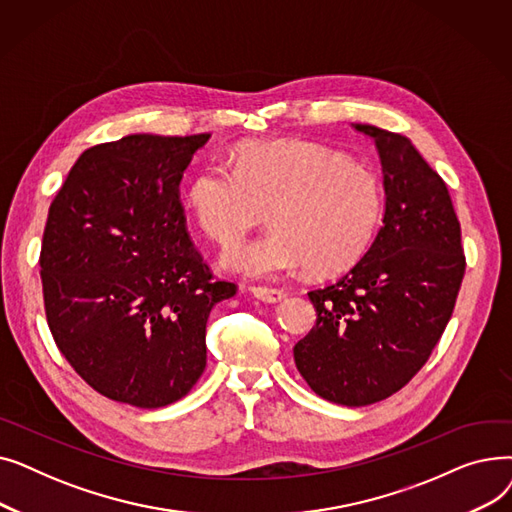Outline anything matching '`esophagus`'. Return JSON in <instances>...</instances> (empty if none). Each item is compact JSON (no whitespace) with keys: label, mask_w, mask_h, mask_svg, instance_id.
<instances>
[{"label":"esophagus","mask_w":512,"mask_h":512,"mask_svg":"<svg viewBox=\"0 0 512 512\" xmlns=\"http://www.w3.org/2000/svg\"><path fill=\"white\" fill-rule=\"evenodd\" d=\"M251 292L263 303H278L286 297V292L282 288H267V286H253Z\"/></svg>","instance_id":"obj_1"}]
</instances>
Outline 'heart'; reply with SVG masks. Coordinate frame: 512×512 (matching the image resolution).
Masks as SVG:
<instances>
[{
	"label": "heart",
	"instance_id": "b5f03b06",
	"mask_svg": "<svg viewBox=\"0 0 512 512\" xmlns=\"http://www.w3.org/2000/svg\"><path fill=\"white\" fill-rule=\"evenodd\" d=\"M186 207L199 230L222 247L270 211L272 232L224 255L228 270L276 278L307 265L313 276L357 263L378 230L384 193L363 161L305 141L240 147L232 170L207 166L188 184Z\"/></svg>",
	"mask_w": 512,
	"mask_h": 512
}]
</instances>
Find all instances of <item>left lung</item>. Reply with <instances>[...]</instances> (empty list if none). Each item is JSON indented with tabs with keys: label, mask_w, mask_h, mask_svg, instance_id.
Wrapping results in <instances>:
<instances>
[{
	"label": "left lung",
	"mask_w": 512,
	"mask_h": 512,
	"mask_svg": "<svg viewBox=\"0 0 512 512\" xmlns=\"http://www.w3.org/2000/svg\"><path fill=\"white\" fill-rule=\"evenodd\" d=\"M355 130L380 153L382 228L351 272L309 292L315 328L294 344L309 388L344 407L373 405L413 380L446 330L467 265L438 172L402 134Z\"/></svg>",
	"instance_id": "1"
}]
</instances>
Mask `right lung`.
Returning <instances> with one entry per match:
<instances>
[{
  "mask_svg": "<svg viewBox=\"0 0 512 512\" xmlns=\"http://www.w3.org/2000/svg\"><path fill=\"white\" fill-rule=\"evenodd\" d=\"M211 134H128L76 159L41 245L47 326L95 392L139 409L172 405L207 363L209 311L236 294L186 230L180 180Z\"/></svg>",
  "mask_w": 512,
  "mask_h": 512,
  "instance_id": "obj_1",
  "label": "right lung"
}]
</instances>
